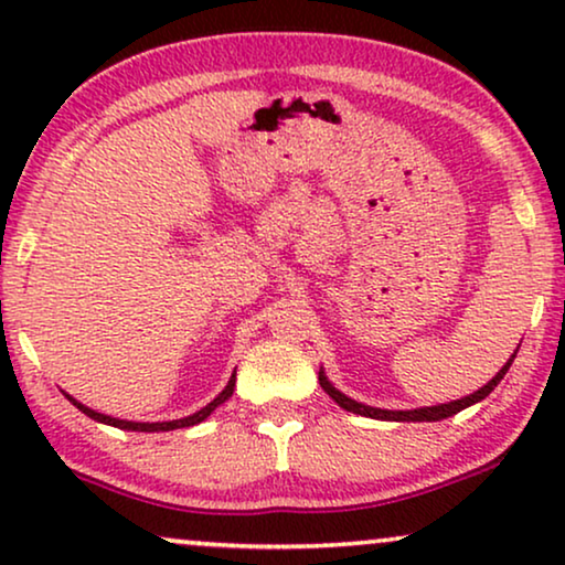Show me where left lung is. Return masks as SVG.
<instances>
[{
	"instance_id": "left-lung-1",
	"label": "left lung",
	"mask_w": 565,
	"mask_h": 565,
	"mask_svg": "<svg viewBox=\"0 0 565 565\" xmlns=\"http://www.w3.org/2000/svg\"><path fill=\"white\" fill-rule=\"evenodd\" d=\"M514 358H516V352L512 354V360H509L507 365L499 370L497 377H491V381L486 383L481 391L470 393V396L460 398V401H450V404L427 406V408H414V412H385V408H373V406L358 404V401L347 398L344 393H339V391L334 388V385H331V383L327 381V377H323V373H319V383H321V388L327 391L329 396L334 398L337 404L344 408V412H352V414H360V416H370V419H385V422H439V419H447V416L458 414V412H462V408L473 406V404H478V401H481V398L489 396V393L499 385L501 377L507 375V370H509V365H512V362H514Z\"/></svg>"
}]
</instances>
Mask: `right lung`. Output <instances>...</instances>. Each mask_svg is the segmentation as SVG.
Masks as SVG:
<instances>
[{"label": "right lung", "mask_w": 565, "mask_h": 565, "mask_svg": "<svg viewBox=\"0 0 565 565\" xmlns=\"http://www.w3.org/2000/svg\"><path fill=\"white\" fill-rule=\"evenodd\" d=\"M234 385H236V373L231 375V381H228V385L226 388L221 391V396L218 398H213L211 404H207L205 408H200L198 414H192V416H184V419H177V422H157V424H143V422H122V419H113V416H105V414H97V412H92V408H87L84 404H79V401H74L72 396H68V401H72V404L79 408V412H84L89 416V419H95V422H103V424H113V427H118V429H134V431H169V429H182V427H192V424H200L203 419H207V416H211L215 408H218L223 401H226L231 393H234Z\"/></svg>", "instance_id": "right-lung-1"}]
</instances>
